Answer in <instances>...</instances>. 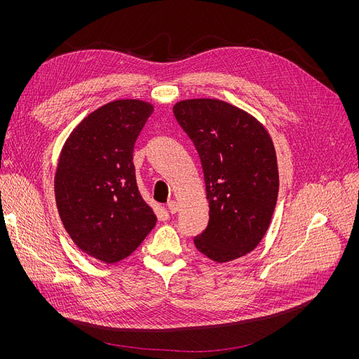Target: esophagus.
Returning <instances> with one entry per match:
<instances>
[{"mask_svg":"<svg viewBox=\"0 0 359 359\" xmlns=\"http://www.w3.org/2000/svg\"><path fill=\"white\" fill-rule=\"evenodd\" d=\"M167 208H168V211L172 212V214H176V212L179 211L177 202H176V201H168V202H167Z\"/></svg>","mask_w":359,"mask_h":359,"instance_id":"obj_1","label":"esophagus"}]
</instances>
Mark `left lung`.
Returning a JSON list of instances; mask_svg holds the SVG:
<instances>
[{
    "instance_id": "8db88e82",
    "label": "left lung",
    "mask_w": 359,
    "mask_h": 359,
    "mask_svg": "<svg viewBox=\"0 0 359 359\" xmlns=\"http://www.w3.org/2000/svg\"><path fill=\"white\" fill-rule=\"evenodd\" d=\"M175 118L198 151L210 203L196 249L224 263L256 249L269 229L279 176L273 142L248 111L217 99L183 100Z\"/></svg>"
}]
</instances>
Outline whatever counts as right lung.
<instances>
[{
  "label": "right lung",
  "mask_w": 359,
  "mask_h": 359,
  "mask_svg": "<svg viewBox=\"0 0 359 359\" xmlns=\"http://www.w3.org/2000/svg\"><path fill=\"white\" fill-rule=\"evenodd\" d=\"M154 107L115 100L94 110L67 140L56 167L55 198L64 227L104 263L128 257L154 229V211L135 177L134 145Z\"/></svg>",
  "instance_id": "add662e5"
}]
</instances>
